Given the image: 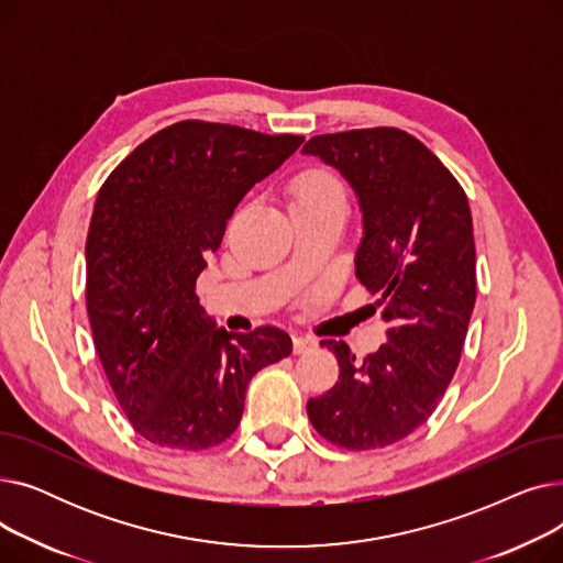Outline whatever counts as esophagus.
Segmentation results:
<instances>
[{"label": "esophagus", "mask_w": 563, "mask_h": 563, "mask_svg": "<svg viewBox=\"0 0 563 563\" xmlns=\"http://www.w3.org/2000/svg\"><path fill=\"white\" fill-rule=\"evenodd\" d=\"M317 346V340L310 335H294V353H308Z\"/></svg>", "instance_id": "1"}]
</instances>
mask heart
<instances>
[{
	"instance_id": "1",
	"label": "heart",
	"mask_w": 563,
	"mask_h": 563,
	"mask_svg": "<svg viewBox=\"0 0 563 563\" xmlns=\"http://www.w3.org/2000/svg\"><path fill=\"white\" fill-rule=\"evenodd\" d=\"M344 187L331 170L310 168L301 173L289 187V207H327V205H344Z\"/></svg>"
}]
</instances>
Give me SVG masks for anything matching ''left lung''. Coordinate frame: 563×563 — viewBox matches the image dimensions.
<instances>
[{
    "mask_svg": "<svg viewBox=\"0 0 563 563\" xmlns=\"http://www.w3.org/2000/svg\"><path fill=\"white\" fill-rule=\"evenodd\" d=\"M303 155L333 166L358 198L353 264L386 323V344L363 361L344 340H321L340 378L308 401V418L333 445L386 448L429 420L461 361L477 297L470 205L429 147L395 128L314 136Z\"/></svg>",
    "mask_w": 563,
    "mask_h": 563,
    "instance_id": "obj_1",
    "label": "left lung"
}]
</instances>
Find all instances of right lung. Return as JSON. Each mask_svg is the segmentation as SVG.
<instances>
[{
    "mask_svg": "<svg viewBox=\"0 0 563 563\" xmlns=\"http://www.w3.org/2000/svg\"><path fill=\"white\" fill-rule=\"evenodd\" d=\"M303 136L175 123L121 162L86 236V310L113 395L155 445L198 452L236 429L251 378L291 353L276 327L228 333L196 280L240 200Z\"/></svg>",
    "mask_w": 563,
    "mask_h": 563,
    "instance_id": "right-lung-1",
    "label": "right lung"
}]
</instances>
